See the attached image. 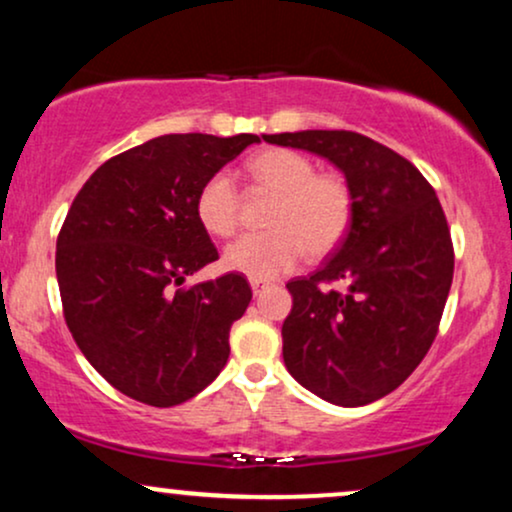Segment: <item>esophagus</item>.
<instances>
[{"instance_id": "1", "label": "esophagus", "mask_w": 512, "mask_h": 512, "mask_svg": "<svg viewBox=\"0 0 512 512\" xmlns=\"http://www.w3.org/2000/svg\"><path fill=\"white\" fill-rule=\"evenodd\" d=\"M250 286H252V293H255V296H260V293H262L264 289H269V281H264V279H252Z\"/></svg>"}]
</instances>
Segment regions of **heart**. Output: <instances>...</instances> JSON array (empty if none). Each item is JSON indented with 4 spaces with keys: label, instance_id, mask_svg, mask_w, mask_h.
Segmentation results:
<instances>
[{
    "label": "heart",
    "instance_id": "obj_1",
    "mask_svg": "<svg viewBox=\"0 0 512 512\" xmlns=\"http://www.w3.org/2000/svg\"><path fill=\"white\" fill-rule=\"evenodd\" d=\"M245 175L260 190L274 192L267 231L248 233L228 245L223 264L248 279H276L291 272L308 250L322 257L349 233L354 190L339 173H317L308 156L291 149H264L245 163ZM197 216L211 236L228 238L240 221V197L228 173H214L197 192Z\"/></svg>",
    "mask_w": 512,
    "mask_h": 512
}]
</instances>
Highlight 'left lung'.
Returning <instances> with one entry per match:
<instances>
[{"label":"left lung","instance_id":"8db88e82","mask_svg":"<svg viewBox=\"0 0 512 512\" xmlns=\"http://www.w3.org/2000/svg\"><path fill=\"white\" fill-rule=\"evenodd\" d=\"M262 139L327 158L354 190V221L339 250L286 284L293 308L281 337L286 368L305 390L363 407L397 390L436 339L455 269L443 207L414 163L358 132Z\"/></svg>","mask_w":512,"mask_h":512}]
</instances>
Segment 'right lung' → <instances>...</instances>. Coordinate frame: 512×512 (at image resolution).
<instances>
[{
  "label": "right lung",
  "instance_id": "add662e5",
  "mask_svg": "<svg viewBox=\"0 0 512 512\" xmlns=\"http://www.w3.org/2000/svg\"><path fill=\"white\" fill-rule=\"evenodd\" d=\"M255 134H166L105 161L57 236V284L76 346L122 395L175 407L226 366L252 301L243 274L182 286L219 260L197 192Z\"/></svg>",
  "mask_w": 512,
  "mask_h": 512
}]
</instances>
